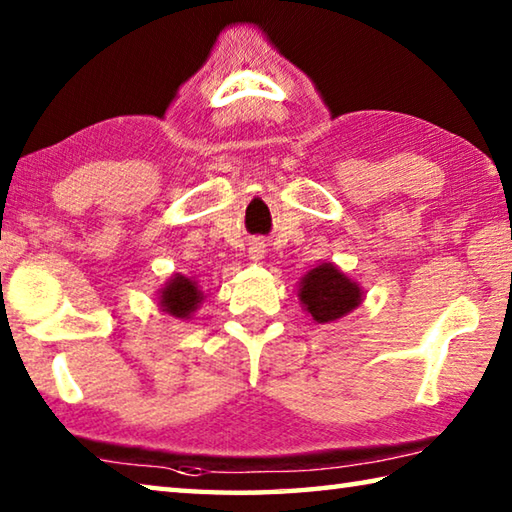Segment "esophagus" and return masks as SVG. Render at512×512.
<instances>
[{
	"mask_svg": "<svg viewBox=\"0 0 512 512\" xmlns=\"http://www.w3.org/2000/svg\"><path fill=\"white\" fill-rule=\"evenodd\" d=\"M263 254H265V245H263V242H261V240L251 242V247H249V258H251V261H261Z\"/></svg>",
	"mask_w": 512,
	"mask_h": 512,
	"instance_id": "obj_1",
	"label": "esophagus"
}]
</instances>
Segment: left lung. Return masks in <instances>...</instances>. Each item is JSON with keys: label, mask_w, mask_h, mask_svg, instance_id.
<instances>
[{"label": "left lung", "mask_w": 512, "mask_h": 512, "mask_svg": "<svg viewBox=\"0 0 512 512\" xmlns=\"http://www.w3.org/2000/svg\"><path fill=\"white\" fill-rule=\"evenodd\" d=\"M297 297L317 324H333L362 306L364 290L335 263H319L301 276Z\"/></svg>", "instance_id": "obj_1"}]
</instances>
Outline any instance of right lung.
Masks as SVG:
<instances>
[{"label": "right lung", "mask_w": 512, "mask_h": 512, "mask_svg": "<svg viewBox=\"0 0 512 512\" xmlns=\"http://www.w3.org/2000/svg\"><path fill=\"white\" fill-rule=\"evenodd\" d=\"M157 306L161 312H166L168 317L173 319H191L200 303L204 301V292L200 290L195 279L184 274H173L170 279L164 283V288L157 294Z\"/></svg>", "instance_id": "obj_1"}]
</instances>
